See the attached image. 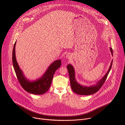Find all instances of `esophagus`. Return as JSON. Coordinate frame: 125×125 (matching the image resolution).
<instances>
[{
    "mask_svg": "<svg viewBox=\"0 0 125 125\" xmlns=\"http://www.w3.org/2000/svg\"><path fill=\"white\" fill-rule=\"evenodd\" d=\"M66 57L68 58V59H70L71 58V55L70 54H67L66 55Z\"/></svg>",
    "mask_w": 125,
    "mask_h": 125,
    "instance_id": "34e87169",
    "label": "esophagus"
}]
</instances>
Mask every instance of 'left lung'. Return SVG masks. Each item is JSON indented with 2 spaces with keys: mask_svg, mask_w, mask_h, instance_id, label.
<instances>
[{
  "mask_svg": "<svg viewBox=\"0 0 125 125\" xmlns=\"http://www.w3.org/2000/svg\"><path fill=\"white\" fill-rule=\"evenodd\" d=\"M110 49L112 55L113 56V49L111 48H110ZM112 63L113 60L111 62L110 66L109 68L108 71L105 73V74L102 77V78L98 81L96 85H93L89 87L80 85L76 81L75 78V72L73 67L70 64H68L67 66V68L69 73L71 87L72 90L74 93L81 95H89L95 93L101 88L104 83L105 82L107 78V76L110 72V71L111 70Z\"/></svg>",
  "mask_w": 125,
  "mask_h": 125,
  "instance_id": "left-lung-1",
  "label": "left lung"
}]
</instances>
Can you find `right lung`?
Returning a JSON list of instances; mask_svg holds the SVG:
<instances>
[{
    "mask_svg": "<svg viewBox=\"0 0 125 125\" xmlns=\"http://www.w3.org/2000/svg\"><path fill=\"white\" fill-rule=\"evenodd\" d=\"M15 42L12 52V63L18 81L22 88L27 92L36 94H43L50 88L54 74L61 66V60H58L53 62L48 67L43 75L34 81H30L25 78L21 70L18 65L15 55Z\"/></svg>",
    "mask_w": 125,
    "mask_h": 125,
    "instance_id": "1",
    "label": "right lung"
}]
</instances>
